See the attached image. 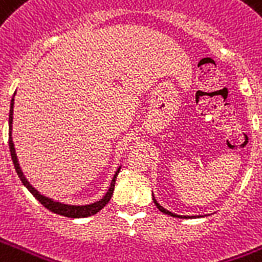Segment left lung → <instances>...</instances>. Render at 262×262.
I'll return each mask as SVG.
<instances>
[{
  "label": "left lung",
  "instance_id": "left-lung-1",
  "mask_svg": "<svg viewBox=\"0 0 262 262\" xmlns=\"http://www.w3.org/2000/svg\"><path fill=\"white\" fill-rule=\"evenodd\" d=\"M152 201H154V203H155V206H157L159 210L162 211V213H165V214L171 215V217H177V219H196V217H203V215H179V214H176V213H171V211L166 210V209H165L163 206H161V205L157 202V199H155V196H154V195H152Z\"/></svg>",
  "mask_w": 262,
  "mask_h": 262
}]
</instances>
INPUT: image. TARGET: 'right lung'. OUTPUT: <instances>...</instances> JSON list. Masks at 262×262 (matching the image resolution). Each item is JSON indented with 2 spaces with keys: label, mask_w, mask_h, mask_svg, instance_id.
<instances>
[{
  "label": "right lung",
  "mask_w": 262,
  "mask_h": 262,
  "mask_svg": "<svg viewBox=\"0 0 262 262\" xmlns=\"http://www.w3.org/2000/svg\"><path fill=\"white\" fill-rule=\"evenodd\" d=\"M16 93H13V97H15ZM12 97L11 101V110H9V151H11V157H12V162L15 165L16 173L19 176V179L21 180V183L25 185L26 188L29 189L30 192L33 193L35 199H37L38 202L43 205V206L47 207L48 210L53 211L56 214L60 215H64V217H70V219H83V217H89V215L96 214L97 211H100L103 207L110 202V199L113 196L114 192V187H115V180H117V176L121 170V166L118 167V170L115 171V174H114L113 180H111V184H110V188L107 191L104 196L101 198L100 201L93 203H89V205H67V203H61V202H56L51 198L45 196L41 192H38L37 189L34 188L33 185L30 184L29 180L26 179L25 174H23V171L20 169L19 161H17V157H16V151H15V144H13V140H12V122H13V101L15 99Z\"/></svg>",
  "instance_id": "obj_1"
}]
</instances>
